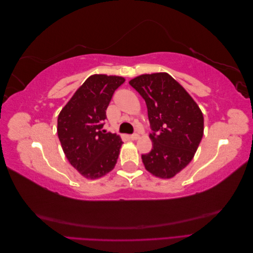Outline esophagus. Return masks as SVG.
Masks as SVG:
<instances>
[{"label":"esophagus","mask_w":253,"mask_h":253,"mask_svg":"<svg viewBox=\"0 0 253 253\" xmlns=\"http://www.w3.org/2000/svg\"><path fill=\"white\" fill-rule=\"evenodd\" d=\"M138 138H139V134H137V133L129 135V139H132V140H137Z\"/></svg>","instance_id":"34e87169"}]
</instances>
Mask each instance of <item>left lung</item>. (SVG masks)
Returning a JSON list of instances; mask_svg holds the SVG:
<instances>
[{"mask_svg":"<svg viewBox=\"0 0 253 253\" xmlns=\"http://www.w3.org/2000/svg\"><path fill=\"white\" fill-rule=\"evenodd\" d=\"M144 99L153 148L141 155L150 173L172 178L193 159L204 135V116L187 90L167 73L140 75L128 82Z\"/></svg>","mask_w":253,"mask_h":253,"instance_id":"obj_1","label":"left lung"}]
</instances>
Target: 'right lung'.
I'll return each mask as SVG.
<instances>
[{
  "instance_id": "1",
  "label": "right lung",
  "mask_w": 253,
  "mask_h": 253,
  "mask_svg": "<svg viewBox=\"0 0 253 253\" xmlns=\"http://www.w3.org/2000/svg\"><path fill=\"white\" fill-rule=\"evenodd\" d=\"M125 81L118 76H90L59 114L57 132L64 154L85 178L102 177L117 163L124 142L102 127L113 94Z\"/></svg>"
}]
</instances>
